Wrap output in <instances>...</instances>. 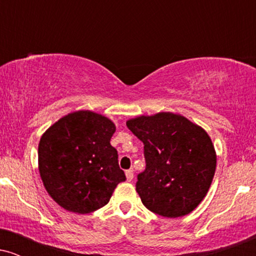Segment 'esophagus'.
Returning <instances> with one entry per match:
<instances>
[{
    "label": "esophagus",
    "instance_id": "obj_1",
    "mask_svg": "<svg viewBox=\"0 0 256 256\" xmlns=\"http://www.w3.org/2000/svg\"><path fill=\"white\" fill-rule=\"evenodd\" d=\"M125 176L126 179H128V182H131L132 179H134V171H132V170H128V171L125 172Z\"/></svg>",
    "mask_w": 256,
    "mask_h": 256
}]
</instances>
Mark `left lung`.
<instances>
[{"instance_id":"obj_1","label":"left lung","mask_w":256,"mask_h":256,"mask_svg":"<svg viewBox=\"0 0 256 256\" xmlns=\"http://www.w3.org/2000/svg\"><path fill=\"white\" fill-rule=\"evenodd\" d=\"M126 125L144 144L146 170L136 183L142 204L165 218L192 212L216 173V149L207 132L171 112L136 116Z\"/></svg>"}]
</instances>
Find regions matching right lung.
<instances>
[{"label":"right lung","mask_w":256,"mask_h":256,"mask_svg":"<svg viewBox=\"0 0 256 256\" xmlns=\"http://www.w3.org/2000/svg\"><path fill=\"white\" fill-rule=\"evenodd\" d=\"M116 125L102 114L77 110L42 134L38 170L46 192L68 212L88 214L110 202L126 177L110 146Z\"/></svg>","instance_id":"right-lung-1"}]
</instances>
